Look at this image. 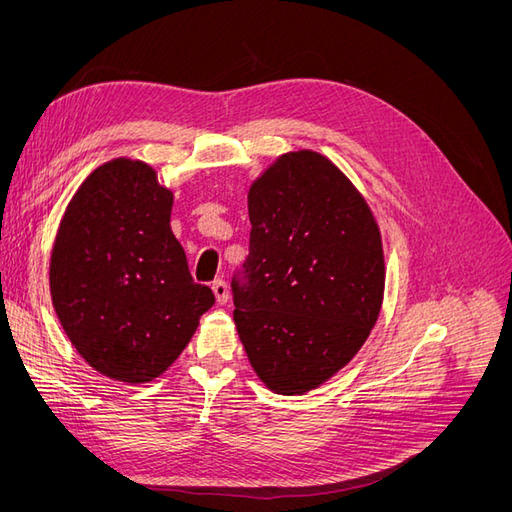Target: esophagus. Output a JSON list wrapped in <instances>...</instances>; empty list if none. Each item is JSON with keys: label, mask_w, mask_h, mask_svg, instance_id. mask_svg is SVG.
I'll use <instances>...</instances> for the list:
<instances>
[{"label": "esophagus", "mask_w": 512, "mask_h": 512, "mask_svg": "<svg viewBox=\"0 0 512 512\" xmlns=\"http://www.w3.org/2000/svg\"><path fill=\"white\" fill-rule=\"evenodd\" d=\"M211 290H213L215 301H218V303H226L228 301V286H226L224 280H215L211 284Z\"/></svg>", "instance_id": "34e87169"}]
</instances>
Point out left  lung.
Masks as SVG:
<instances>
[{
	"label": "left lung",
	"instance_id": "left-lung-1",
	"mask_svg": "<svg viewBox=\"0 0 512 512\" xmlns=\"http://www.w3.org/2000/svg\"><path fill=\"white\" fill-rule=\"evenodd\" d=\"M250 254L232 277L239 339L258 378L303 395L337 374L374 329L384 254L365 198L331 160L277 158L247 194Z\"/></svg>",
	"mask_w": 512,
	"mask_h": 512
}]
</instances>
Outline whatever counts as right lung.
<instances>
[{"label":"right lung","instance_id":"add662e5","mask_svg":"<svg viewBox=\"0 0 512 512\" xmlns=\"http://www.w3.org/2000/svg\"><path fill=\"white\" fill-rule=\"evenodd\" d=\"M173 192L145 162L117 158L76 190L51 252V299L72 346L100 374L158 378L215 303L170 230Z\"/></svg>","mask_w":512,"mask_h":512}]
</instances>
